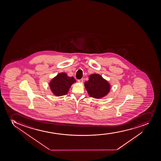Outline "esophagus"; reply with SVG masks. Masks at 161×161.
<instances>
[{
	"instance_id": "34e87169",
	"label": "esophagus",
	"mask_w": 161,
	"mask_h": 161,
	"mask_svg": "<svg viewBox=\"0 0 161 161\" xmlns=\"http://www.w3.org/2000/svg\"><path fill=\"white\" fill-rule=\"evenodd\" d=\"M78 81L80 83H82L83 82V79H81L78 80Z\"/></svg>"
}]
</instances>
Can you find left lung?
I'll return each mask as SVG.
<instances>
[{
	"label": "left lung",
	"mask_w": 161,
	"mask_h": 161,
	"mask_svg": "<svg viewBox=\"0 0 161 161\" xmlns=\"http://www.w3.org/2000/svg\"><path fill=\"white\" fill-rule=\"evenodd\" d=\"M85 88L89 95L95 98H100L107 95L110 90L108 82L98 74H92L85 82Z\"/></svg>",
	"instance_id": "left-lung-1"
}]
</instances>
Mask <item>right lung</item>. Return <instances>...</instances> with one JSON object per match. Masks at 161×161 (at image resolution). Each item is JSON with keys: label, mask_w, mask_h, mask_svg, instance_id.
Here are the masks:
<instances>
[{"label": "right lung", "mask_w": 161, "mask_h": 161, "mask_svg": "<svg viewBox=\"0 0 161 161\" xmlns=\"http://www.w3.org/2000/svg\"><path fill=\"white\" fill-rule=\"evenodd\" d=\"M76 80L73 76H68L65 73H61L52 80L49 86L52 92L57 96L65 95L68 93L71 85Z\"/></svg>", "instance_id": "1"}]
</instances>
